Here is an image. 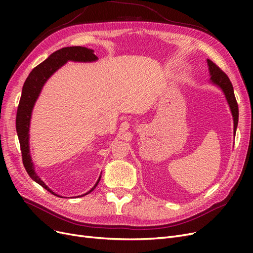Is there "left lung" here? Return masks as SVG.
<instances>
[{
  "mask_svg": "<svg viewBox=\"0 0 253 253\" xmlns=\"http://www.w3.org/2000/svg\"><path fill=\"white\" fill-rule=\"evenodd\" d=\"M208 65H209V71H210L212 82L215 83L216 85H218L221 89H223V91L226 95V99L229 103V106H230L232 116H233L234 134H235L237 122H239V106H237V102L234 96L232 83L230 79L228 78V76L221 71L215 63H213L211 60H208Z\"/></svg>",
  "mask_w": 253,
  "mask_h": 253,
  "instance_id": "1",
  "label": "left lung"
}]
</instances>
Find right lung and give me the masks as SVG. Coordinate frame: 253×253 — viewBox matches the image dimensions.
Returning a JSON list of instances; mask_svg holds the SVG:
<instances>
[{
  "label": "right lung",
  "instance_id": "right-lung-1",
  "mask_svg": "<svg viewBox=\"0 0 253 253\" xmlns=\"http://www.w3.org/2000/svg\"><path fill=\"white\" fill-rule=\"evenodd\" d=\"M93 52L94 51L91 49H88L86 47H81V46L63 47L55 52H52L46 60H44L42 63L37 65L34 70L30 72L22 88V95L18 105L17 118H16V127H17V133H18L20 147H21L22 162H23V165H24L26 172L30 176V178L35 180L37 183H39L40 186H42L44 189H46L51 194L56 196H59V195L53 193L52 191L45 185L39 177H38L34 170V165L32 163V158H30L29 145H28L30 115H32L34 104L37 100L38 96L40 94L44 83L46 82V80L58 70L59 67L62 66L65 62H67L68 60L81 61V62L95 61L97 60V57ZM99 180H100V177H99L94 188H91L89 192L83 195L90 193L91 191L97 187Z\"/></svg>",
  "mask_w": 253,
  "mask_h": 253
}]
</instances>
